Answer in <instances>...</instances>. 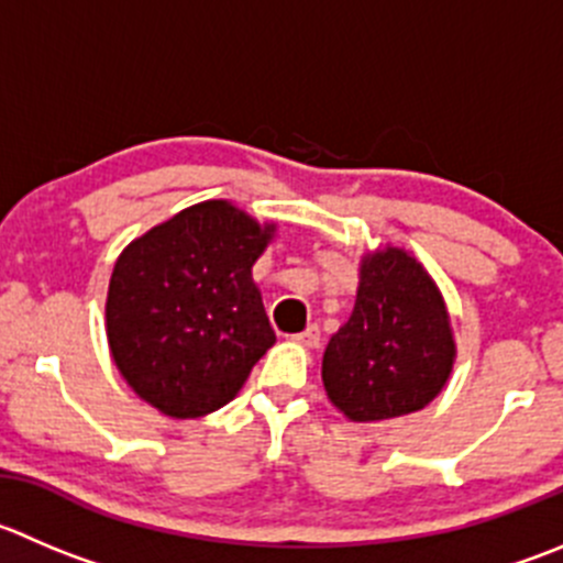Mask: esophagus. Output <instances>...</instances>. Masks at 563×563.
<instances>
[{
    "label": "esophagus",
    "mask_w": 563,
    "mask_h": 563,
    "mask_svg": "<svg viewBox=\"0 0 563 563\" xmlns=\"http://www.w3.org/2000/svg\"><path fill=\"white\" fill-rule=\"evenodd\" d=\"M294 341L302 343V346H308V349H316V346H319V341H321V330L316 324H310L308 330L299 332V335H294Z\"/></svg>",
    "instance_id": "1"
}]
</instances>
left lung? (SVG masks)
I'll return each instance as SVG.
<instances>
[{
    "label": "left lung",
    "mask_w": 563,
    "mask_h": 563,
    "mask_svg": "<svg viewBox=\"0 0 563 563\" xmlns=\"http://www.w3.org/2000/svg\"><path fill=\"white\" fill-rule=\"evenodd\" d=\"M456 343L443 294L401 247L363 255L346 324L321 360L327 398L354 423L427 407L449 382Z\"/></svg>",
    "instance_id": "left-lung-1"
}]
</instances>
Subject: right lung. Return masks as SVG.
<instances>
[{"instance_id": "obj_1", "label": "right lung", "mask_w": 563, "mask_h": 563, "mask_svg": "<svg viewBox=\"0 0 563 563\" xmlns=\"http://www.w3.org/2000/svg\"><path fill=\"white\" fill-rule=\"evenodd\" d=\"M275 236L228 200H206L120 253L107 338L131 390L170 418L225 407L275 343L253 264Z\"/></svg>"}]
</instances>
